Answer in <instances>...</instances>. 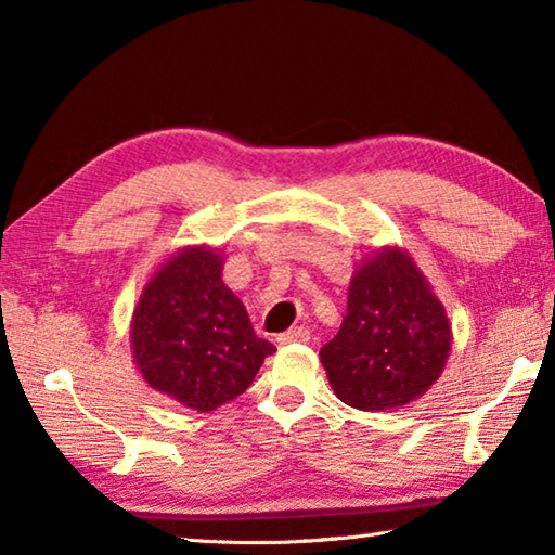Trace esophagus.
Returning <instances> with one entry per match:
<instances>
[{"instance_id": "1", "label": "esophagus", "mask_w": 555, "mask_h": 555, "mask_svg": "<svg viewBox=\"0 0 555 555\" xmlns=\"http://www.w3.org/2000/svg\"><path fill=\"white\" fill-rule=\"evenodd\" d=\"M308 340H311V333H308V327H304V325L291 327V331L281 333V335L276 337V343H279V345H288V343H308Z\"/></svg>"}]
</instances>
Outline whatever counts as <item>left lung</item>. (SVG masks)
Segmentation results:
<instances>
[{"instance_id":"1","label":"left lung","mask_w":555,"mask_h":555,"mask_svg":"<svg viewBox=\"0 0 555 555\" xmlns=\"http://www.w3.org/2000/svg\"><path fill=\"white\" fill-rule=\"evenodd\" d=\"M450 347L453 331L434 286L406 249L387 244L357 264L343 325L321 362L347 406L387 411L434 387Z\"/></svg>"}]
</instances>
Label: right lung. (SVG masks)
I'll use <instances>...</instances> for the list:
<instances>
[{"instance_id": "obj_1", "label": "right lung", "mask_w": 555, "mask_h": 555, "mask_svg": "<svg viewBox=\"0 0 555 555\" xmlns=\"http://www.w3.org/2000/svg\"><path fill=\"white\" fill-rule=\"evenodd\" d=\"M224 255L208 244L173 251L131 313V357L149 387L210 413L255 382L276 347L257 337L247 308L222 281Z\"/></svg>"}]
</instances>
